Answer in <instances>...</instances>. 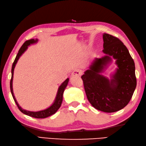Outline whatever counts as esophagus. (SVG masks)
I'll use <instances>...</instances> for the list:
<instances>
[{
	"mask_svg": "<svg viewBox=\"0 0 146 146\" xmlns=\"http://www.w3.org/2000/svg\"><path fill=\"white\" fill-rule=\"evenodd\" d=\"M82 74V71L80 69L74 70L72 73V76H81Z\"/></svg>",
	"mask_w": 146,
	"mask_h": 146,
	"instance_id": "34e87169",
	"label": "esophagus"
}]
</instances>
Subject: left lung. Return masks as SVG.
I'll use <instances>...</instances> for the list:
<instances>
[{"label":"left lung","mask_w":146,"mask_h":146,"mask_svg":"<svg viewBox=\"0 0 146 146\" xmlns=\"http://www.w3.org/2000/svg\"><path fill=\"white\" fill-rule=\"evenodd\" d=\"M103 52L108 55L95 58L81 78L92 106L98 110L112 113L123 108L131 100L137 85L135 64L127 48L119 38L106 33L103 34ZM108 55L117 60L119 67L111 82L99 74L102 65L111 60Z\"/></svg>","instance_id":"8db88e82"}]
</instances>
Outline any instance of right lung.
Wrapping results in <instances>:
<instances>
[{
  "label": "right lung",
  "mask_w": 146,
  "mask_h": 146,
  "mask_svg": "<svg viewBox=\"0 0 146 146\" xmlns=\"http://www.w3.org/2000/svg\"><path fill=\"white\" fill-rule=\"evenodd\" d=\"M37 40H35L34 39H31L29 40L28 41H26L25 43H23V45L21 47L18 53L16 55V57L15 58V60L13 62V67H12V70H11V72H12V76H11V79L10 81V88H11V94L12 96L13 97V99L14 100L15 103H16L17 106L18 107V108L19 110L21 111L22 113H23L24 114L27 115L28 116H30L31 117L33 118H46L48 117H50L52 115H53L54 113L56 112V111L58 110L61 106V104L62 102V100H63V93L64 91L65 90V88L67 87V86L68 84V82H69V79H67L65 81L62 83V85L59 87L58 90V93H57V95H56V100L55 101L54 103L50 107V108H47L44 110H42V111H37V112H33V111H26L25 110L22 109L21 107L19 106V105L17 103V101L15 98L14 96V93H13V74H14V69L15 67V65H16L17 60H18L19 58L20 57V56L23 53L25 52V50L27 49L28 46H29L30 44L34 43L35 42H36Z\"/></svg>",
  "instance_id": "1"
}]
</instances>
